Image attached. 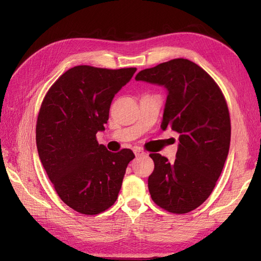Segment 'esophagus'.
Wrapping results in <instances>:
<instances>
[{"label": "esophagus", "mask_w": 261, "mask_h": 261, "mask_svg": "<svg viewBox=\"0 0 261 261\" xmlns=\"http://www.w3.org/2000/svg\"><path fill=\"white\" fill-rule=\"evenodd\" d=\"M134 152H135V155H136V156H141V155H145V154H146V153H145V152L143 151V149L138 148V147H136V148L134 149Z\"/></svg>", "instance_id": "obj_1"}]
</instances>
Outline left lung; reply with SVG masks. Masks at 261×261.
<instances>
[{
    "label": "left lung",
    "instance_id": "1",
    "mask_svg": "<svg viewBox=\"0 0 261 261\" xmlns=\"http://www.w3.org/2000/svg\"><path fill=\"white\" fill-rule=\"evenodd\" d=\"M168 90L162 130L179 134L173 163L151 153L154 170L148 190L155 204L170 213L199 207L222 173L230 146V116L222 91L204 69L185 59L170 60L136 76Z\"/></svg>",
    "mask_w": 261,
    "mask_h": 261
}]
</instances>
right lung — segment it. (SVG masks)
I'll return each instance as SVG.
<instances>
[{"mask_svg": "<svg viewBox=\"0 0 261 261\" xmlns=\"http://www.w3.org/2000/svg\"><path fill=\"white\" fill-rule=\"evenodd\" d=\"M136 70L78 65L42 100L35 129L39 158L62 201L78 213L95 215L113 206L135 158L129 148L109 152L96 132L105 130L113 98Z\"/></svg>", "mask_w": 261, "mask_h": 261, "instance_id": "right-lung-1", "label": "right lung"}]
</instances>
